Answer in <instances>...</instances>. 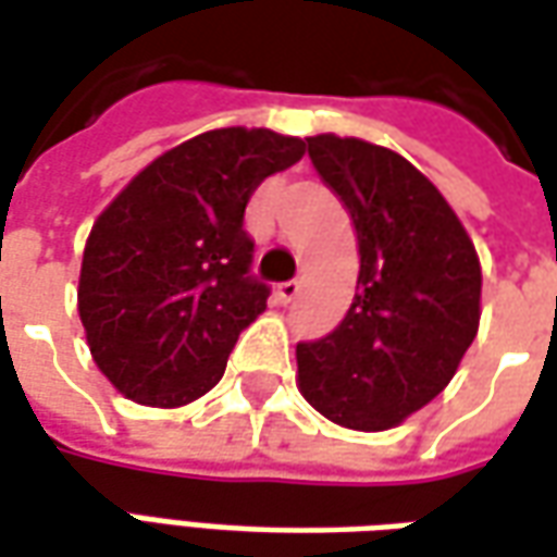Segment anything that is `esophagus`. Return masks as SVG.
<instances>
[{
	"label": "esophagus",
	"mask_w": 557,
	"mask_h": 557,
	"mask_svg": "<svg viewBox=\"0 0 557 557\" xmlns=\"http://www.w3.org/2000/svg\"><path fill=\"white\" fill-rule=\"evenodd\" d=\"M275 294H278V300H282V302L297 300V294H300V282H297V278H290V282H282V285L275 287Z\"/></svg>",
	"instance_id": "34e87169"
}]
</instances>
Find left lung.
<instances>
[{"label": "left lung", "instance_id": "8db88e82", "mask_svg": "<svg viewBox=\"0 0 557 557\" xmlns=\"http://www.w3.org/2000/svg\"><path fill=\"white\" fill-rule=\"evenodd\" d=\"M358 233V294L333 333L297 343L306 400L351 431H388L446 388L476 339L482 270L443 194L406 157L306 139Z\"/></svg>", "mask_w": 557, "mask_h": 557}]
</instances>
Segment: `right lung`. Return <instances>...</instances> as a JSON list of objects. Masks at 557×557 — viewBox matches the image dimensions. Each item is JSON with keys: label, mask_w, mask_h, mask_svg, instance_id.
<instances>
[{"label": "right lung", "mask_w": 557, "mask_h": 557, "mask_svg": "<svg viewBox=\"0 0 557 557\" xmlns=\"http://www.w3.org/2000/svg\"><path fill=\"white\" fill-rule=\"evenodd\" d=\"M306 141L209 129L145 166L96 218L78 315L96 367L124 397L184 406L212 391L239 333L267 309L245 206Z\"/></svg>", "instance_id": "1"}]
</instances>
